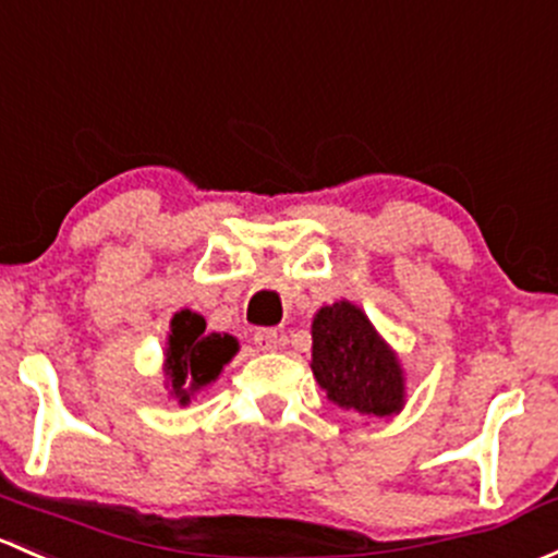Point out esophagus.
<instances>
[{
  "instance_id": "esophagus-1",
  "label": "esophagus",
  "mask_w": 558,
  "mask_h": 558,
  "mask_svg": "<svg viewBox=\"0 0 558 558\" xmlns=\"http://www.w3.org/2000/svg\"><path fill=\"white\" fill-rule=\"evenodd\" d=\"M278 331L275 328H256L254 331V344L259 350H275L278 348Z\"/></svg>"
}]
</instances>
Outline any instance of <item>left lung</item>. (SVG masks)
<instances>
[{"label":"left lung","instance_id":"left-lung-1","mask_svg":"<svg viewBox=\"0 0 558 558\" xmlns=\"http://www.w3.org/2000/svg\"><path fill=\"white\" fill-rule=\"evenodd\" d=\"M313 374L337 407L357 414L390 417L403 403L396 355L350 302H337L315 315Z\"/></svg>","mask_w":558,"mask_h":558}]
</instances>
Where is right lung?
Masks as SVG:
<instances>
[{
  "instance_id": "1",
  "label": "right lung",
  "mask_w": 558,
  "mask_h": 558,
  "mask_svg": "<svg viewBox=\"0 0 558 558\" xmlns=\"http://www.w3.org/2000/svg\"><path fill=\"white\" fill-rule=\"evenodd\" d=\"M238 353V342L230 333H208L197 313L181 310L171 320L166 372L181 403L190 401L195 390L219 377L221 366Z\"/></svg>"
}]
</instances>
